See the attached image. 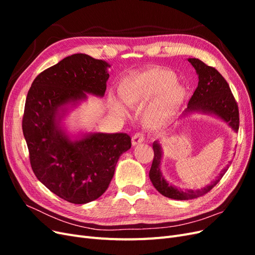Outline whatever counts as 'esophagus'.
Segmentation results:
<instances>
[{
  "label": "esophagus",
  "instance_id": "34e87169",
  "mask_svg": "<svg viewBox=\"0 0 255 255\" xmlns=\"http://www.w3.org/2000/svg\"><path fill=\"white\" fill-rule=\"evenodd\" d=\"M143 141H144V136L141 133H136L132 137V144L133 145H137V144H139V143H141Z\"/></svg>",
  "mask_w": 255,
  "mask_h": 255
}]
</instances>
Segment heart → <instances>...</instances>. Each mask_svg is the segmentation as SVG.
<instances>
[{"instance_id": "1", "label": "heart", "mask_w": 255, "mask_h": 255, "mask_svg": "<svg viewBox=\"0 0 255 255\" xmlns=\"http://www.w3.org/2000/svg\"><path fill=\"white\" fill-rule=\"evenodd\" d=\"M118 94L122 101L130 107L142 106L154 97L145 107L142 121L154 128L165 123L183 104L186 89L176 82V75L160 68H151L123 78L118 85ZM112 109L120 115L126 110L116 98L111 99Z\"/></svg>"}]
</instances>
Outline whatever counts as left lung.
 Instances as JSON below:
<instances>
[{"instance_id":"8db88e82","label":"left lung","mask_w":255,"mask_h":255,"mask_svg":"<svg viewBox=\"0 0 255 255\" xmlns=\"http://www.w3.org/2000/svg\"><path fill=\"white\" fill-rule=\"evenodd\" d=\"M187 60L196 69L199 82L197 89L189 100L187 110H185L182 116L192 113L214 116L217 119L226 122L235 133H237L239 128L238 106L227 81L215 68L205 65L200 59L188 58ZM152 145L154 158L149 172L150 180L159 194L174 200H190L205 195L221 180L231 165L230 161L229 165L223 168L218 174L217 179L206 187L197 190H182L175 187L174 185L169 184L161 173L160 166L161 159H163V148L160 142L156 140Z\"/></svg>"}]
</instances>
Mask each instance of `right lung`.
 <instances>
[{"label": "right lung", "mask_w": 255, "mask_h": 255, "mask_svg": "<svg viewBox=\"0 0 255 255\" xmlns=\"http://www.w3.org/2000/svg\"><path fill=\"white\" fill-rule=\"evenodd\" d=\"M109 63L73 54L41 72L27 92L23 135L37 179L59 198L85 204L101 197L122 153L130 148L126 133H80L64 127L65 116L87 100L102 98Z\"/></svg>", "instance_id": "right-lung-1"}]
</instances>
